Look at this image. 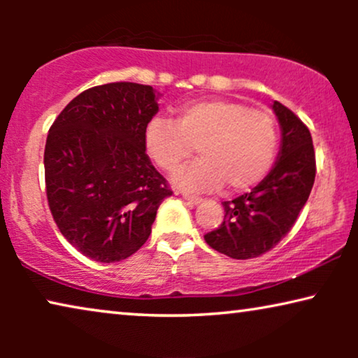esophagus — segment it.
I'll return each instance as SVG.
<instances>
[{"label": "esophagus", "mask_w": 358, "mask_h": 358, "mask_svg": "<svg viewBox=\"0 0 358 358\" xmlns=\"http://www.w3.org/2000/svg\"><path fill=\"white\" fill-rule=\"evenodd\" d=\"M182 197L187 200L190 203H200L202 202V199L199 197V195H190V194H182Z\"/></svg>", "instance_id": "esophagus-1"}]
</instances>
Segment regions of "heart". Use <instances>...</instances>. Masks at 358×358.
<instances>
[{
    "label": "heart",
    "instance_id": "b5f03b06",
    "mask_svg": "<svg viewBox=\"0 0 358 358\" xmlns=\"http://www.w3.org/2000/svg\"><path fill=\"white\" fill-rule=\"evenodd\" d=\"M202 159L176 174L180 189L228 187L236 192L261 184L278 151V129L267 110L231 99H199L178 109L176 120L153 117L143 130V148L166 173H174L194 155Z\"/></svg>",
    "mask_w": 358,
    "mask_h": 358
}]
</instances>
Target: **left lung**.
I'll return each instance as SVG.
<instances>
[{"label": "left lung", "mask_w": 358, "mask_h": 358, "mask_svg": "<svg viewBox=\"0 0 358 358\" xmlns=\"http://www.w3.org/2000/svg\"><path fill=\"white\" fill-rule=\"evenodd\" d=\"M272 109L282 129L278 161L251 192L223 202V223L203 236L210 248L233 259L259 257L275 248L295 224L315 184L310 130L280 102Z\"/></svg>", "instance_id": "left-lung-1"}]
</instances>
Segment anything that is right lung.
Instances as JSON below:
<instances>
[{
    "mask_svg": "<svg viewBox=\"0 0 358 358\" xmlns=\"http://www.w3.org/2000/svg\"><path fill=\"white\" fill-rule=\"evenodd\" d=\"M156 112L151 86L107 83L78 94L48 130V207L66 241L92 261L117 262L138 251L161 202L173 195L143 148Z\"/></svg>",
    "mask_w": 358,
    "mask_h": 358,
    "instance_id": "1",
    "label": "right lung"
}]
</instances>
